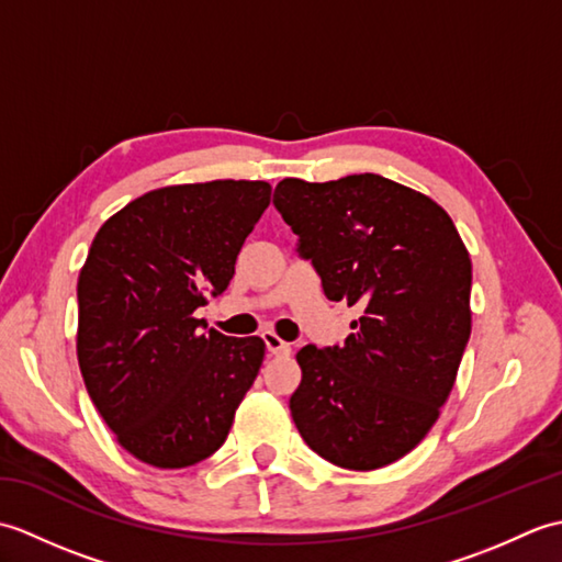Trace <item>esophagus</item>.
Returning <instances> with one entry per match:
<instances>
[{
    "mask_svg": "<svg viewBox=\"0 0 562 562\" xmlns=\"http://www.w3.org/2000/svg\"><path fill=\"white\" fill-rule=\"evenodd\" d=\"M262 340H266V348L270 355H290L292 352V345L288 340H282L278 333L266 330L262 333Z\"/></svg>",
    "mask_w": 562,
    "mask_h": 562,
    "instance_id": "34e87169",
    "label": "esophagus"
}]
</instances>
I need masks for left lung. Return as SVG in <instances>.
I'll return each mask as SVG.
<instances>
[{
	"label": "left lung",
	"mask_w": 562,
	"mask_h": 562,
	"mask_svg": "<svg viewBox=\"0 0 562 562\" xmlns=\"http://www.w3.org/2000/svg\"><path fill=\"white\" fill-rule=\"evenodd\" d=\"M274 207L330 302L362 316L342 348L296 352L292 420L318 457L374 471L437 423L471 336V256L432 198L376 173L284 178Z\"/></svg>",
	"instance_id": "1"
}]
</instances>
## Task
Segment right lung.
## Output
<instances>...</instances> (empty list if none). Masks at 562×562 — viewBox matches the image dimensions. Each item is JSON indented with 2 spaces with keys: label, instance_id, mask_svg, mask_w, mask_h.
<instances>
[{
  "label": "right lung",
  "instance_id": "1",
  "mask_svg": "<svg viewBox=\"0 0 562 562\" xmlns=\"http://www.w3.org/2000/svg\"><path fill=\"white\" fill-rule=\"evenodd\" d=\"M266 181L149 190L105 220L79 272L77 360L125 451L186 469L217 451L266 355L258 336L202 330L195 308L234 278L270 205Z\"/></svg>",
  "mask_w": 562,
  "mask_h": 562
}]
</instances>
